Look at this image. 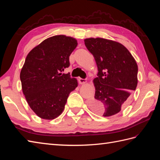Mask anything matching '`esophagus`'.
<instances>
[{"label": "esophagus", "mask_w": 160, "mask_h": 160, "mask_svg": "<svg viewBox=\"0 0 160 160\" xmlns=\"http://www.w3.org/2000/svg\"><path fill=\"white\" fill-rule=\"evenodd\" d=\"M78 82H79V83L80 84H84L87 82V80L82 79V78H78Z\"/></svg>", "instance_id": "34e87169"}]
</instances>
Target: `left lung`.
Returning a JSON list of instances; mask_svg holds the SVG:
<instances>
[{
  "label": "left lung",
  "instance_id": "left-lung-1",
  "mask_svg": "<svg viewBox=\"0 0 160 160\" xmlns=\"http://www.w3.org/2000/svg\"><path fill=\"white\" fill-rule=\"evenodd\" d=\"M98 67V77L93 82L95 97L89 105L95 113L109 117L128 104L138 85V64L131 53L121 43L102 38L84 39Z\"/></svg>",
  "mask_w": 160,
  "mask_h": 160
}]
</instances>
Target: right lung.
<instances>
[{"label": "right lung", "mask_w": 160, "mask_h": 160, "mask_svg": "<svg viewBox=\"0 0 160 160\" xmlns=\"http://www.w3.org/2000/svg\"><path fill=\"white\" fill-rule=\"evenodd\" d=\"M77 40L64 35L50 37L27 56L20 71L22 90L32 110L44 120L62 113L69 93L78 81L62 71L69 66V56Z\"/></svg>", "instance_id": "right-lung-1"}]
</instances>
